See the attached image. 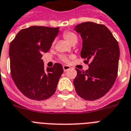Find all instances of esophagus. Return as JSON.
I'll return each mask as SVG.
<instances>
[{
  "label": "esophagus",
  "mask_w": 131,
  "mask_h": 131,
  "mask_svg": "<svg viewBox=\"0 0 131 131\" xmlns=\"http://www.w3.org/2000/svg\"><path fill=\"white\" fill-rule=\"evenodd\" d=\"M70 69H71V67H70V66L67 65V64L63 65V69L64 71H68V70H69Z\"/></svg>",
  "instance_id": "esophagus-1"
}]
</instances>
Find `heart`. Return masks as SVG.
I'll list each match as a JSON object with an SVG mask.
<instances>
[{
    "label": "heart",
    "instance_id": "obj_1",
    "mask_svg": "<svg viewBox=\"0 0 131 131\" xmlns=\"http://www.w3.org/2000/svg\"><path fill=\"white\" fill-rule=\"evenodd\" d=\"M64 38L65 39L66 41H67L69 43L71 44L72 43H73L75 41H78V37L75 34L71 31H67L65 32L63 35ZM62 60L64 62H67L68 60L67 58L63 57L62 58Z\"/></svg>",
    "mask_w": 131,
    "mask_h": 131
}]
</instances>
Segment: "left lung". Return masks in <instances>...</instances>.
Here are the masks:
<instances>
[{"label":"left lung","mask_w":131,"mask_h":131,"mask_svg":"<svg viewBox=\"0 0 131 131\" xmlns=\"http://www.w3.org/2000/svg\"><path fill=\"white\" fill-rule=\"evenodd\" d=\"M82 39L81 57L86 64V71L76 69L73 81L76 92L87 101L103 97L114 85L117 78L120 49L110 30L103 24L87 21L74 28Z\"/></svg>","instance_id":"obj_1"}]
</instances>
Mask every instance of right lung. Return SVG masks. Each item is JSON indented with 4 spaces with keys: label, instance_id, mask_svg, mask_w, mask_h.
<instances>
[{
    "label": "right lung",
    "instance_id": "obj_1",
    "mask_svg": "<svg viewBox=\"0 0 131 131\" xmlns=\"http://www.w3.org/2000/svg\"><path fill=\"white\" fill-rule=\"evenodd\" d=\"M58 28L32 26L21 30L9 46L11 74L19 91L28 99H47L56 92L63 73L61 64L44 68L43 53L49 51Z\"/></svg>",
    "mask_w": 131,
    "mask_h": 131
}]
</instances>
